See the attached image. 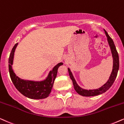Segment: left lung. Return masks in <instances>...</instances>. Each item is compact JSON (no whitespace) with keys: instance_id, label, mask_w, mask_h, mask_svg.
Here are the masks:
<instances>
[{"instance_id":"1","label":"left lung","mask_w":124,"mask_h":124,"mask_svg":"<svg viewBox=\"0 0 124 124\" xmlns=\"http://www.w3.org/2000/svg\"><path fill=\"white\" fill-rule=\"evenodd\" d=\"M104 32L105 33L107 37V39H108L109 45L110 46V50H111V52L112 54V57L113 58V70H112V73L110 74V76L108 80L107 81L106 83L104 85L100 88L96 89V90H84V89L80 88V87L78 85V84L76 82L75 79L72 75V74L71 72L70 69H68L69 75L71 79L72 80V83H73L74 87L75 90L77 91V92L79 95L83 96H96L102 94L104 92H106L115 82V79L116 78L117 75V72L119 69V57H118V53L117 52L116 46H115V44H114L113 40L110 38L109 36L108 35V33L107 31L104 30Z\"/></svg>"}]
</instances>
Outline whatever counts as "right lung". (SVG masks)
Instances as JSON below:
<instances>
[{"label":"right lung","mask_w":124,"mask_h":124,"mask_svg":"<svg viewBox=\"0 0 124 124\" xmlns=\"http://www.w3.org/2000/svg\"><path fill=\"white\" fill-rule=\"evenodd\" d=\"M17 44L18 43H16L12 48L8 60L9 75L16 89L27 98L32 99H42L47 98L52 91L54 80L57 77L58 69L63 65V63L57 64L53 70L50 71L46 79L43 81L34 82L23 80L16 75L12 68L15 50Z\"/></svg>","instance_id":"obj_1"}]
</instances>
